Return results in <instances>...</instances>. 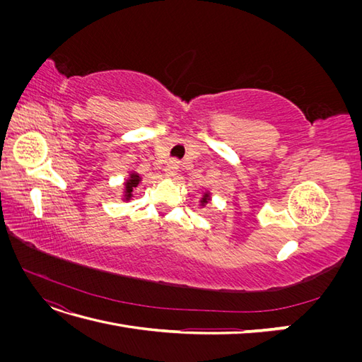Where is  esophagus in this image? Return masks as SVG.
Wrapping results in <instances>:
<instances>
[{
	"label": "esophagus",
	"instance_id": "esophagus-1",
	"mask_svg": "<svg viewBox=\"0 0 362 362\" xmlns=\"http://www.w3.org/2000/svg\"><path fill=\"white\" fill-rule=\"evenodd\" d=\"M178 170H180V164H178V161H169V163H168V166H166V169H164V172H166V177H169V178L175 177V175L178 173Z\"/></svg>",
	"mask_w": 362,
	"mask_h": 362
}]
</instances>
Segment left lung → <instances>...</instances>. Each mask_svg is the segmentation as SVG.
Segmentation results:
<instances>
[{"instance_id":"1","label":"left lung","mask_w":362,"mask_h":362,"mask_svg":"<svg viewBox=\"0 0 362 362\" xmlns=\"http://www.w3.org/2000/svg\"><path fill=\"white\" fill-rule=\"evenodd\" d=\"M210 199H211L210 192H205V193L202 194V198H201V206H205L208 202H210Z\"/></svg>"}]
</instances>
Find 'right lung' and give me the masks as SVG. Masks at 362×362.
Listing matches in <instances>:
<instances>
[{
	"mask_svg": "<svg viewBox=\"0 0 362 362\" xmlns=\"http://www.w3.org/2000/svg\"><path fill=\"white\" fill-rule=\"evenodd\" d=\"M140 181H141V178H140V175L137 172H129L128 178H127V181L124 184L122 201L128 202V201L133 199V192H134V189L137 187V185L140 184Z\"/></svg>",
	"mask_w": 362,
	"mask_h": 362,
	"instance_id": "right-lung-1",
	"label": "right lung"
}]
</instances>
